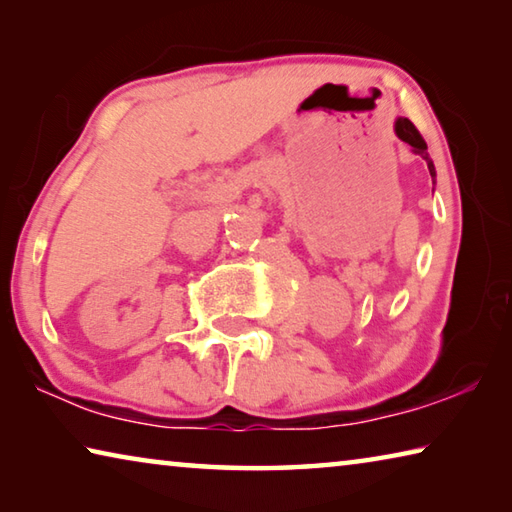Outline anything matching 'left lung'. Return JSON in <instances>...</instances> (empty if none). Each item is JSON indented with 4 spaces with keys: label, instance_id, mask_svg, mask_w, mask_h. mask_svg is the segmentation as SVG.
<instances>
[{
    "label": "left lung",
    "instance_id": "obj_1",
    "mask_svg": "<svg viewBox=\"0 0 512 512\" xmlns=\"http://www.w3.org/2000/svg\"><path fill=\"white\" fill-rule=\"evenodd\" d=\"M395 133H397V137H400L402 142H406V144L411 146L413 153H418L420 158L427 162L429 173H431V180L436 178V167H433V162H431L429 153H427V142L422 140V135L418 133V128H415L406 117H400V119L395 121Z\"/></svg>",
    "mask_w": 512,
    "mask_h": 512
}]
</instances>
